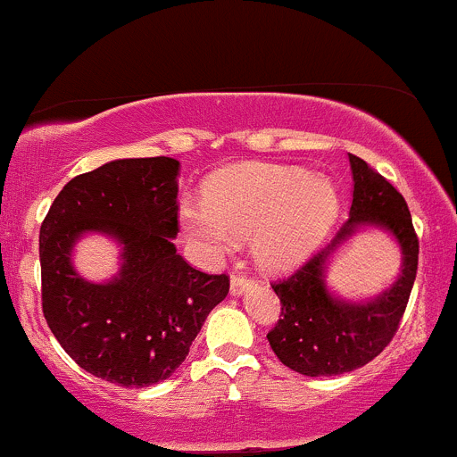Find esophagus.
Instances as JSON below:
<instances>
[{"label":"esophagus","mask_w":457,"mask_h":457,"mask_svg":"<svg viewBox=\"0 0 457 457\" xmlns=\"http://www.w3.org/2000/svg\"><path fill=\"white\" fill-rule=\"evenodd\" d=\"M252 289H253V280L252 278L243 276V273H234L232 280H229V291H232V295H243V293Z\"/></svg>","instance_id":"34e87169"}]
</instances>
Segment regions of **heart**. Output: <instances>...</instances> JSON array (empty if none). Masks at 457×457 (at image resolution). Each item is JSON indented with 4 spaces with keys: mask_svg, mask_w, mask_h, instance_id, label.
<instances>
[{
    "mask_svg": "<svg viewBox=\"0 0 457 457\" xmlns=\"http://www.w3.org/2000/svg\"><path fill=\"white\" fill-rule=\"evenodd\" d=\"M339 212L333 181L295 166L243 164L208 186V201H184L181 228L208 256H225L252 237L258 265L285 271L320 245Z\"/></svg>",
    "mask_w": 457,
    "mask_h": 457,
    "instance_id": "obj_1",
    "label": "heart"
}]
</instances>
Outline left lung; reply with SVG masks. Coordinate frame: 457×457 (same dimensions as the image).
<instances>
[{"mask_svg": "<svg viewBox=\"0 0 457 457\" xmlns=\"http://www.w3.org/2000/svg\"><path fill=\"white\" fill-rule=\"evenodd\" d=\"M350 219L328 247L320 249L287 280L273 282L282 320L267 333L269 345L287 368L304 377H335L366 366L396 335L419 269V237L405 199L361 157L350 155ZM363 227L386 228L402 247L397 282L377 298L348 303L325 287V269L339 244Z\"/></svg>", "mask_w": 457, "mask_h": 457, "instance_id": "8db88e82", "label": "left lung"}]
</instances>
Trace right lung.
I'll use <instances>...</instances> for the list:
<instances>
[{"instance_id":"add662e5","label":"right lung","mask_w":457,"mask_h":457,"mask_svg":"<svg viewBox=\"0 0 457 457\" xmlns=\"http://www.w3.org/2000/svg\"><path fill=\"white\" fill-rule=\"evenodd\" d=\"M177 175L172 157L109 162L65 184L38 234L47 326L80 368L122 387L170 377L229 291L225 273L192 269L177 253ZM87 231L123 245L112 281L89 283L71 265Z\"/></svg>"}]
</instances>
